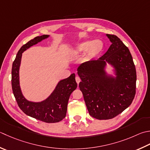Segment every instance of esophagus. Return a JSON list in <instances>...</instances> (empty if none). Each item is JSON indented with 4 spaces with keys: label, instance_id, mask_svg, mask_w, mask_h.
Wrapping results in <instances>:
<instances>
[{
    "label": "esophagus",
    "instance_id": "obj_1",
    "mask_svg": "<svg viewBox=\"0 0 150 150\" xmlns=\"http://www.w3.org/2000/svg\"><path fill=\"white\" fill-rule=\"evenodd\" d=\"M75 81H76V82H77V83L79 84V83H80V82H81V79H80V77H78V76H77V77H75Z\"/></svg>",
    "mask_w": 150,
    "mask_h": 150
}]
</instances>
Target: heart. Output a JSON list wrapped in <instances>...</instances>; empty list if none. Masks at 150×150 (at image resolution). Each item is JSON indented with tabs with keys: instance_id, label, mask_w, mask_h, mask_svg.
Wrapping results in <instances>:
<instances>
[{
	"instance_id": "obj_1",
	"label": "heart",
	"mask_w": 150,
	"mask_h": 150,
	"mask_svg": "<svg viewBox=\"0 0 150 150\" xmlns=\"http://www.w3.org/2000/svg\"><path fill=\"white\" fill-rule=\"evenodd\" d=\"M104 48V45L101 41H84L76 44L73 48L71 52L74 56H78L86 51V57L88 59H93L101 53Z\"/></svg>"
}]
</instances>
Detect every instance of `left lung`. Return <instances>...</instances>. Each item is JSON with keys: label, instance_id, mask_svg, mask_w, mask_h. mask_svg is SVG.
<instances>
[{"label": "left lung", "instance_id": "1", "mask_svg": "<svg viewBox=\"0 0 150 150\" xmlns=\"http://www.w3.org/2000/svg\"><path fill=\"white\" fill-rule=\"evenodd\" d=\"M111 45L101 58L77 67L79 88L90 115L109 120L122 113L135 96L137 73L129 49L115 35L106 34ZM107 65L112 67L110 74Z\"/></svg>", "mask_w": 150, "mask_h": 150}]
</instances>
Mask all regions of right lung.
<instances>
[{
  "label": "right lung",
  "mask_w": 150,
  "mask_h": 150,
  "mask_svg": "<svg viewBox=\"0 0 150 150\" xmlns=\"http://www.w3.org/2000/svg\"><path fill=\"white\" fill-rule=\"evenodd\" d=\"M49 36L50 35L47 34L37 36L21 47L12 64L11 86L15 98L23 112L44 122L56 123L66 117L69 96L77 87L75 73H72L69 77L60 80L47 98L38 102L26 99L23 94L19 81V69L23 52Z\"/></svg>",
  "instance_id": "1"
}]
</instances>
